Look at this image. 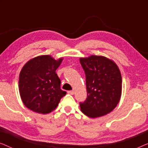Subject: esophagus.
<instances>
[{
  "label": "esophagus",
  "mask_w": 148,
  "mask_h": 148,
  "mask_svg": "<svg viewBox=\"0 0 148 148\" xmlns=\"http://www.w3.org/2000/svg\"><path fill=\"white\" fill-rule=\"evenodd\" d=\"M68 94H69L71 95H73L75 94V92L73 90H71V91H68Z\"/></svg>",
  "instance_id": "esophagus-1"
}]
</instances>
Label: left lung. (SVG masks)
<instances>
[{
    "label": "left lung",
    "instance_id": "left-lung-1",
    "mask_svg": "<svg viewBox=\"0 0 148 148\" xmlns=\"http://www.w3.org/2000/svg\"><path fill=\"white\" fill-rule=\"evenodd\" d=\"M86 73L87 98L81 110L90 118L102 116L114 110L121 99L122 77L114 62L102 56L80 58Z\"/></svg>",
    "mask_w": 148,
    "mask_h": 148
}]
</instances>
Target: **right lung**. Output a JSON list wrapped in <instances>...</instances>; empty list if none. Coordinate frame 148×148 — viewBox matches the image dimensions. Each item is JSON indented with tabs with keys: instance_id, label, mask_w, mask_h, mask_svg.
Returning <instances> with one entry per match:
<instances>
[{
	"instance_id": "1",
	"label": "right lung",
	"mask_w": 148,
	"mask_h": 148,
	"mask_svg": "<svg viewBox=\"0 0 148 148\" xmlns=\"http://www.w3.org/2000/svg\"><path fill=\"white\" fill-rule=\"evenodd\" d=\"M62 60L42 55L29 60L20 72L19 90L27 108L40 114L53 111L66 92L60 89V80L56 70Z\"/></svg>"
}]
</instances>
